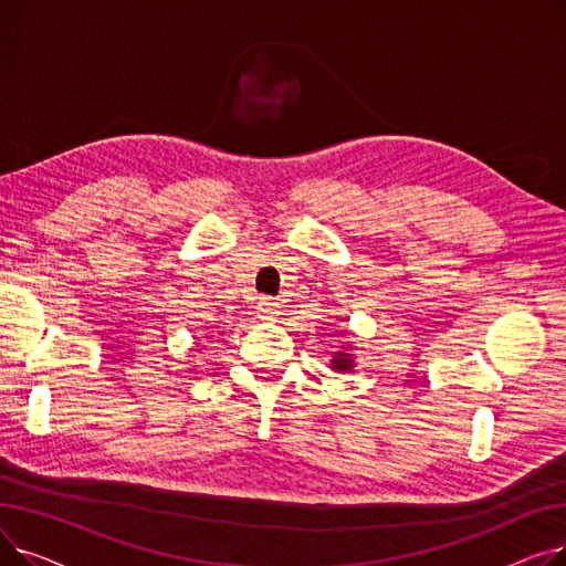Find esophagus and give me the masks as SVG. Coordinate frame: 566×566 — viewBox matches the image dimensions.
Masks as SVG:
<instances>
[{
  "instance_id": "1",
  "label": "esophagus",
  "mask_w": 566,
  "mask_h": 566,
  "mask_svg": "<svg viewBox=\"0 0 566 566\" xmlns=\"http://www.w3.org/2000/svg\"><path fill=\"white\" fill-rule=\"evenodd\" d=\"M256 314H259V318H263V321H275L277 314H280L277 303L271 301V298H261V303L256 305Z\"/></svg>"
}]
</instances>
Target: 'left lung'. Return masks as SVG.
<instances>
[{
	"instance_id": "left-lung-1",
	"label": "left lung",
	"mask_w": 566,
	"mask_h": 566,
	"mask_svg": "<svg viewBox=\"0 0 566 566\" xmlns=\"http://www.w3.org/2000/svg\"><path fill=\"white\" fill-rule=\"evenodd\" d=\"M353 358H350V353H346V348L344 350H337L335 355H333V360H331V367L335 369V371H350L353 369Z\"/></svg>"
}]
</instances>
